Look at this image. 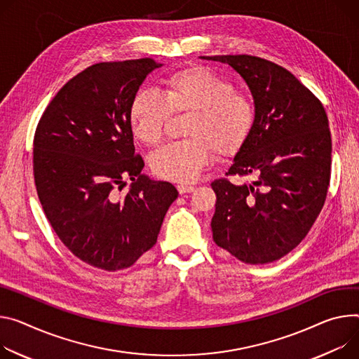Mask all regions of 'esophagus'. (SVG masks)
<instances>
[{
	"label": "esophagus",
	"mask_w": 359,
	"mask_h": 359,
	"mask_svg": "<svg viewBox=\"0 0 359 359\" xmlns=\"http://www.w3.org/2000/svg\"><path fill=\"white\" fill-rule=\"evenodd\" d=\"M194 186H190V184H179L177 186V190H179V193L180 194H184V193H191V191H194Z\"/></svg>",
	"instance_id": "34e87169"
}]
</instances>
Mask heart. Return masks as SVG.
Wrapping results in <instances>:
<instances>
[{"instance_id": "1", "label": "heart", "mask_w": 359, "mask_h": 359, "mask_svg": "<svg viewBox=\"0 0 359 359\" xmlns=\"http://www.w3.org/2000/svg\"><path fill=\"white\" fill-rule=\"evenodd\" d=\"M189 113L183 140L161 146L150 156L156 176L193 182L213 158L238 153L249 139L256 106L252 95L235 90L232 80L206 67L176 70L161 80V93L139 90L128 104V124L136 139L157 144L172 114Z\"/></svg>"}]
</instances>
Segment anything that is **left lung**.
<instances>
[{
    "label": "left lung",
    "instance_id": "8db88e82",
    "mask_svg": "<svg viewBox=\"0 0 359 359\" xmlns=\"http://www.w3.org/2000/svg\"><path fill=\"white\" fill-rule=\"evenodd\" d=\"M233 67L249 86L256 121L226 176L216 179L215 243L241 262L271 264L308 235L327 201L332 140L318 97L278 64L255 55L202 57Z\"/></svg>",
    "mask_w": 359,
    "mask_h": 359
}]
</instances>
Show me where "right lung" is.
I'll return each mask as SVG.
<instances>
[{"label": "right lung", "mask_w": 359, "mask_h": 359, "mask_svg": "<svg viewBox=\"0 0 359 359\" xmlns=\"http://www.w3.org/2000/svg\"><path fill=\"white\" fill-rule=\"evenodd\" d=\"M160 66L151 58L93 64L61 87L36 128L32 170L46 217L74 256L103 271L130 268L156 245L179 194L142 175L127 116ZM126 178L133 186L121 194Z\"/></svg>", "instance_id": "right-lung-1"}]
</instances>
